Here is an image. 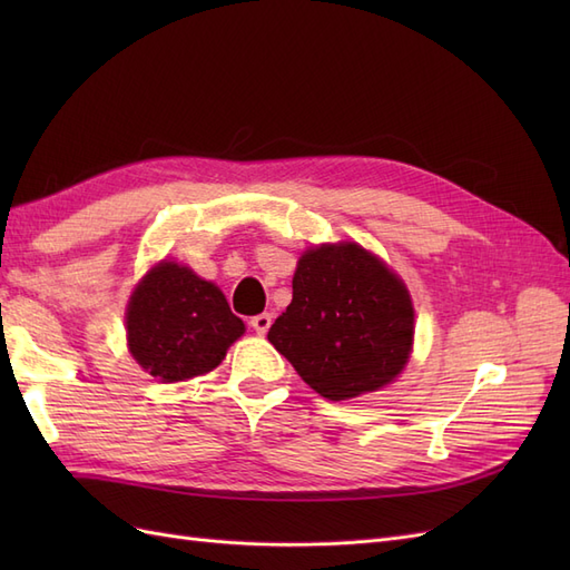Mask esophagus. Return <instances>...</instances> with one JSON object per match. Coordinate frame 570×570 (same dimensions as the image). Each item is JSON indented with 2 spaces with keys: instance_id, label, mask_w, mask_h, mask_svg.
<instances>
[{
  "instance_id": "obj_1",
  "label": "esophagus",
  "mask_w": 570,
  "mask_h": 570,
  "mask_svg": "<svg viewBox=\"0 0 570 570\" xmlns=\"http://www.w3.org/2000/svg\"><path fill=\"white\" fill-rule=\"evenodd\" d=\"M249 323H252L256 335H266L271 323H273V316H271V314H258V316H254Z\"/></svg>"
}]
</instances>
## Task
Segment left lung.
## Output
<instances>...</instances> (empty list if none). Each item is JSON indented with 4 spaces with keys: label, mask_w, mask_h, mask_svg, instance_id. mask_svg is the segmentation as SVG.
Wrapping results in <instances>:
<instances>
[{
    "label": "left lung",
    "mask_w": 570,
    "mask_h": 570,
    "mask_svg": "<svg viewBox=\"0 0 570 570\" xmlns=\"http://www.w3.org/2000/svg\"><path fill=\"white\" fill-rule=\"evenodd\" d=\"M413 306L404 283L354 243L308 249L292 278V302L268 342L325 400L387 385L406 364Z\"/></svg>",
    "instance_id": "1"
}]
</instances>
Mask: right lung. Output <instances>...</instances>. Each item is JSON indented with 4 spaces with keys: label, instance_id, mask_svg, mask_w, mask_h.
<instances>
[{
    "label": "right lung",
    "instance_id": "add662e5",
    "mask_svg": "<svg viewBox=\"0 0 570 570\" xmlns=\"http://www.w3.org/2000/svg\"><path fill=\"white\" fill-rule=\"evenodd\" d=\"M126 323L130 354L166 383L209 373L245 333L223 292L174 262H161L137 285Z\"/></svg>",
    "mask_w": 570,
    "mask_h": 570
}]
</instances>
